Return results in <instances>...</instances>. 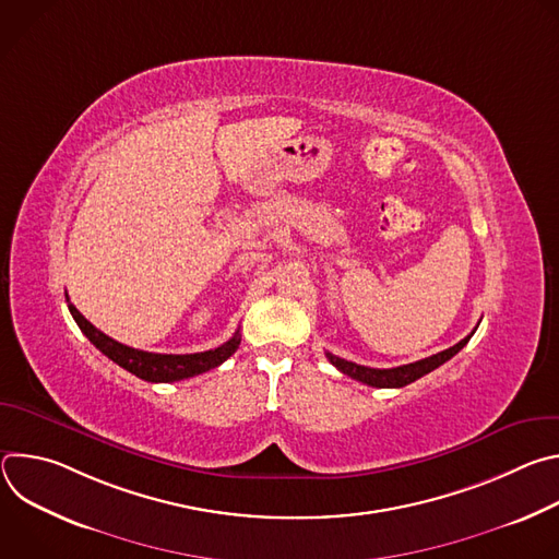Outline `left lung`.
<instances>
[{"label": "left lung", "mask_w": 559, "mask_h": 559, "mask_svg": "<svg viewBox=\"0 0 559 559\" xmlns=\"http://www.w3.org/2000/svg\"><path fill=\"white\" fill-rule=\"evenodd\" d=\"M471 336H473V332L466 338H462L457 345H453V347H449V349H444L440 354H433L429 358H423L418 362H409V365H403V367H393V369H373V367L356 365V362L338 358V356H334L330 352H328V358H330V362L338 371H343L345 376H349L354 380H360V382H365L369 386H378V389H397V386L412 384L414 380H418L425 373H429V371L438 369L440 365H444L449 358H453L468 343Z\"/></svg>", "instance_id": "1"}]
</instances>
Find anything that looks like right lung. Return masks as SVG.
Instances as JSON below:
<instances>
[{"label":"right lung","instance_id":"add662e5","mask_svg":"<svg viewBox=\"0 0 559 559\" xmlns=\"http://www.w3.org/2000/svg\"><path fill=\"white\" fill-rule=\"evenodd\" d=\"M66 302H68V309L74 318V323L79 325V330L86 334V338L104 356H108L119 367H123L126 371L134 373L141 380H147V382H175V380H186V378L205 373V371L218 367L221 362H225L238 349V345H241V336H238V332H236L221 347L210 349V352H201V354H181V356H177V354L141 352V349L121 345V343L112 341L110 336H106L104 332H99L93 323L86 321L82 313H79V309L68 300V296H66Z\"/></svg>","mask_w":559,"mask_h":559}]
</instances>
